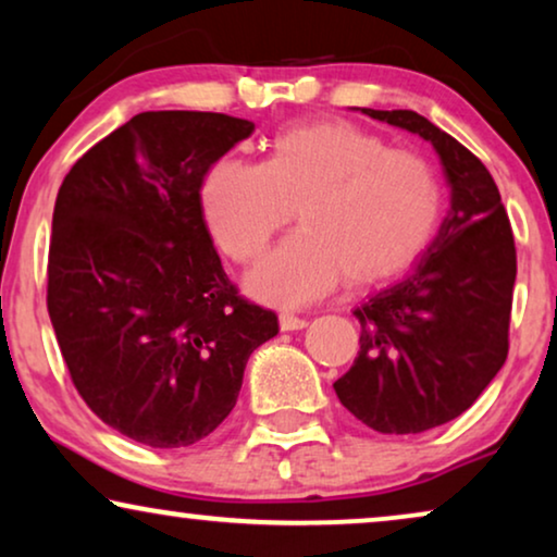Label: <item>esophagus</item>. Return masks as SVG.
<instances>
[{"mask_svg":"<svg viewBox=\"0 0 557 557\" xmlns=\"http://www.w3.org/2000/svg\"><path fill=\"white\" fill-rule=\"evenodd\" d=\"M278 324H281V330L284 332H296V330H304V326H307L309 322L304 317H294V314H281L278 317Z\"/></svg>","mask_w":557,"mask_h":557,"instance_id":"esophagus-1","label":"esophagus"}]
</instances>
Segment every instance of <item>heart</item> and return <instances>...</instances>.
Masks as SVG:
<instances>
[{"label": "heart", "instance_id": "heart-1", "mask_svg": "<svg viewBox=\"0 0 557 557\" xmlns=\"http://www.w3.org/2000/svg\"><path fill=\"white\" fill-rule=\"evenodd\" d=\"M202 215L235 261H256L292 220L301 231L250 271L248 292L301 307L342 278L375 284L406 271L441 218V180L416 151L342 121L292 126L273 136L261 164L220 159L200 189Z\"/></svg>", "mask_w": 557, "mask_h": 557}]
</instances>
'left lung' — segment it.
<instances>
[{"instance_id":"1","label":"left lung","mask_w":557,"mask_h":557,"mask_svg":"<svg viewBox=\"0 0 557 557\" xmlns=\"http://www.w3.org/2000/svg\"><path fill=\"white\" fill-rule=\"evenodd\" d=\"M362 113L429 141L451 187V208L423 256L352 311L360 352L334 383L355 418L403 436L454 421L502 370L517 253L499 189L467 147L416 111Z\"/></svg>"}]
</instances>
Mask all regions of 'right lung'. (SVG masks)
<instances>
[{"instance_id": "1", "label": "right lung", "mask_w": 557, "mask_h": 557, "mask_svg": "<svg viewBox=\"0 0 557 557\" xmlns=\"http://www.w3.org/2000/svg\"><path fill=\"white\" fill-rule=\"evenodd\" d=\"M256 124L144 111L88 149L60 185L48 311L75 391L113 431L193 446L235 408L273 311L240 299L205 225V174Z\"/></svg>"}]
</instances>
